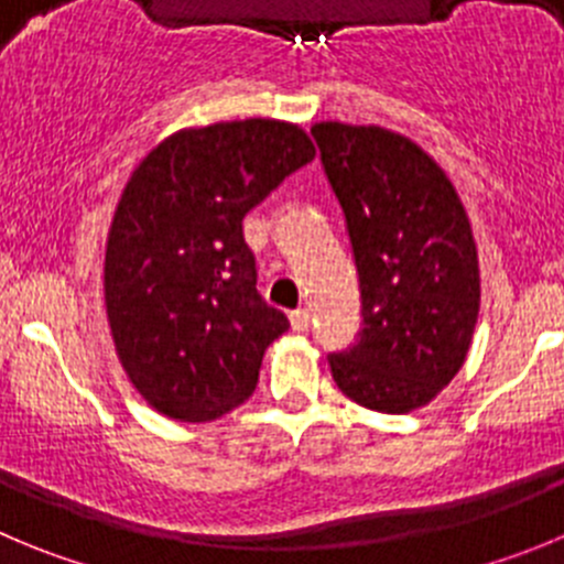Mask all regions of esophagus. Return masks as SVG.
Wrapping results in <instances>:
<instances>
[{
    "label": "esophagus",
    "mask_w": 564,
    "mask_h": 564,
    "mask_svg": "<svg viewBox=\"0 0 564 564\" xmlns=\"http://www.w3.org/2000/svg\"><path fill=\"white\" fill-rule=\"evenodd\" d=\"M289 323H292V330H308V325H312V314L306 312V308H294L292 314H289Z\"/></svg>",
    "instance_id": "1"
}]
</instances>
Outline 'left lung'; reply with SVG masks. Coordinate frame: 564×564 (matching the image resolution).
I'll return each mask as SVG.
<instances>
[{"label":"left lung","mask_w":564,"mask_h":564,"mask_svg":"<svg viewBox=\"0 0 564 564\" xmlns=\"http://www.w3.org/2000/svg\"><path fill=\"white\" fill-rule=\"evenodd\" d=\"M312 135L354 245L365 325L328 356L330 372L359 406L406 414L434 401L470 350L481 303L470 219L406 135L341 122Z\"/></svg>","instance_id":"left-lung-1"}]
</instances>
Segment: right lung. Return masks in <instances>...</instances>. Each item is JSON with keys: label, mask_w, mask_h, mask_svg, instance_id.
Returning a JSON list of instances; mask_svg holds the SVG:
<instances>
[{"label": "right lung", "mask_w": 564, "mask_h": 564, "mask_svg": "<svg viewBox=\"0 0 564 564\" xmlns=\"http://www.w3.org/2000/svg\"><path fill=\"white\" fill-rule=\"evenodd\" d=\"M312 158L297 124L245 119L181 130L130 175L105 245V308L155 412L205 423L252 394L289 319L258 294L241 219Z\"/></svg>", "instance_id": "1"}]
</instances>
